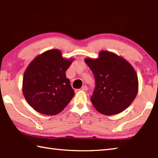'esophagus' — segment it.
I'll return each mask as SVG.
<instances>
[{
    "label": "esophagus",
    "mask_w": 158,
    "mask_h": 158,
    "mask_svg": "<svg viewBox=\"0 0 158 158\" xmlns=\"http://www.w3.org/2000/svg\"><path fill=\"white\" fill-rule=\"evenodd\" d=\"M81 89L83 91H87L88 90V87L86 85H83L81 88Z\"/></svg>",
    "instance_id": "34e87169"
}]
</instances>
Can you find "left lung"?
Returning <instances> with one entry per match:
<instances>
[{
	"instance_id": "1",
	"label": "left lung",
	"mask_w": 158,
	"mask_h": 158,
	"mask_svg": "<svg viewBox=\"0 0 158 158\" xmlns=\"http://www.w3.org/2000/svg\"><path fill=\"white\" fill-rule=\"evenodd\" d=\"M85 61L95 78L90 100L98 112L114 115L130 106L138 93V79L127 61L113 52L101 51L98 58H86Z\"/></svg>"
}]
</instances>
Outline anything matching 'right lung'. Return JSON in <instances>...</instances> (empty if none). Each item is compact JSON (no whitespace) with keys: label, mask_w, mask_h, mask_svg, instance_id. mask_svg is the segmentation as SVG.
Listing matches in <instances>:
<instances>
[{"label":"right lung","mask_w":158,"mask_h":158,"mask_svg":"<svg viewBox=\"0 0 158 158\" xmlns=\"http://www.w3.org/2000/svg\"><path fill=\"white\" fill-rule=\"evenodd\" d=\"M73 59H64L57 49L37 56L24 73L23 92L27 103L45 115L62 111L75 94L66 76Z\"/></svg>","instance_id":"add662e5"}]
</instances>
